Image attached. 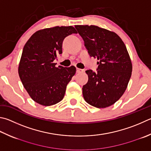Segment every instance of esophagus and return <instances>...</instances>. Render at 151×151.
Here are the masks:
<instances>
[{
    "label": "esophagus",
    "instance_id": "34e87169",
    "mask_svg": "<svg viewBox=\"0 0 151 151\" xmlns=\"http://www.w3.org/2000/svg\"><path fill=\"white\" fill-rule=\"evenodd\" d=\"M84 72V70L83 69H81V68H76V73H82Z\"/></svg>",
    "mask_w": 151,
    "mask_h": 151
}]
</instances>
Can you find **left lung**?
Returning a JSON list of instances; mask_svg holds the SVG:
<instances>
[{
	"label": "left lung",
	"instance_id": "8db88e82",
	"mask_svg": "<svg viewBox=\"0 0 151 151\" xmlns=\"http://www.w3.org/2000/svg\"><path fill=\"white\" fill-rule=\"evenodd\" d=\"M90 57L97 59V73L86 70L83 87L86 102L98 108L116 103L125 92L132 72V63L125 43L114 32L94 25L75 26Z\"/></svg>",
	"mask_w": 151,
	"mask_h": 151
}]
</instances>
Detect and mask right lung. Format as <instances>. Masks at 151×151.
Segmentation results:
<instances>
[{
	"instance_id": "obj_1",
	"label": "right lung",
	"mask_w": 151,
	"mask_h": 151,
	"mask_svg": "<svg viewBox=\"0 0 151 151\" xmlns=\"http://www.w3.org/2000/svg\"><path fill=\"white\" fill-rule=\"evenodd\" d=\"M73 26H55L35 32L23 48L18 75L29 96L40 105L49 106L64 98L76 67H56L53 61L62 53L65 37L76 34Z\"/></svg>"
}]
</instances>
